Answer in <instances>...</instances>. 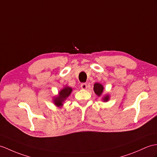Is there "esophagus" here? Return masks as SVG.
Listing matches in <instances>:
<instances>
[{
	"mask_svg": "<svg viewBox=\"0 0 157 157\" xmlns=\"http://www.w3.org/2000/svg\"><path fill=\"white\" fill-rule=\"evenodd\" d=\"M81 88L82 89V90H86V89H87V84L86 83H82V84H81Z\"/></svg>",
	"mask_w": 157,
	"mask_h": 157,
	"instance_id": "1",
	"label": "esophagus"
}]
</instances>
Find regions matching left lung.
<instances>
[{"label": "left lung", "mask_w": 157, "mask_h": 157, "mask_svg": "<svg viewBox=\"0 0 157 157\" xmlns=\"http://www.w3.org/2000/svg\"><path fill=\"white\" fill-rule=\"evenodd\" d=\"M103 90H104V87L103 86H101L100 83H96L95 84L94 86V90L95 93L97 94L98 96H100L101 94H102L103 92ZM109 99V96H105L104 98V101H107Z\"/></svg>", "instance_id": "8db88e82"}]
</instances>
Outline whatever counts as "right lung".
Here are the masks:
<instances>
[{
    "label": "right lung",
    "mask_w": 157,
    "mask_h": 157,
    "mask_svg": "<svg viewBox=\"0 0 157 157\" xmlns=\"http://www.w3.org/2000/svg\"><path fill=\"white\" fill-rule=\"evenodd\" d=\"M72 91V89L70 87H65L63 90H61L59 94V96H57V98H55L54 100V103L57 106H61V105H63V101L66 99V98H67L70 94H71Z\"/></svg>",
    "instance_id": "obj_1"
}]
</instances>
